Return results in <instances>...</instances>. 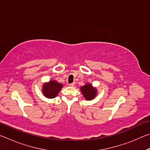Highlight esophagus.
<instances>
[{
  "label": "esophagus",
  "mask_w": 150,
  "mask_h": 150,
  "mask_svg": "<svg viewBox=\"0 0 150 150\" xmlns=\"http://www.w3.org/2000/svg\"><path fill=\"white\" fill-rule=\"evenodd\" d=\"M74 85H75L74 83H70V84H69V87H74Z\"/></svg>",
  "instance_id": "esophagus-1"
}]
</instances>
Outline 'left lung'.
I'll use <instances>...</instances> for the list:
<instances>
[{
  "label": "left lung",
  "mask_w": 150,
  "mask_h": 150,
  "mask_svg": "<svg viewBox=\"0 0 150 150\" xmlns=\"http://www.w3.org/2000/svg\"><path fill=\"white\" fill-rule=\"evenodd\" d=\"M81 91L83 95L84 96L85 99H87V100L93 99L96 95V93H97L96 88L93 87L91 83H87L85 85L81 87Z\"/></svg>",
  "instance_id": "left-lung-1"
}]
</instances>
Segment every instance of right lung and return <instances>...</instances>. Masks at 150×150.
<instances>
[{"label": "right lung", "instance_id": "add662e5", "mask_svg": "<svg viewBox=\"0 0 150 150\" xmlns=\"http://www.w3.org/2000/svg\"><path fill=\"white\" fill-rule=\"evenodd\" d=\"M63 87V85L57 81L51 80L48 83H45L43 85L42 92L45 97L54 98L57 95L60 90Z\"/></svg>", "mask_w": 150, "mask_h": 150}]
</instances>
